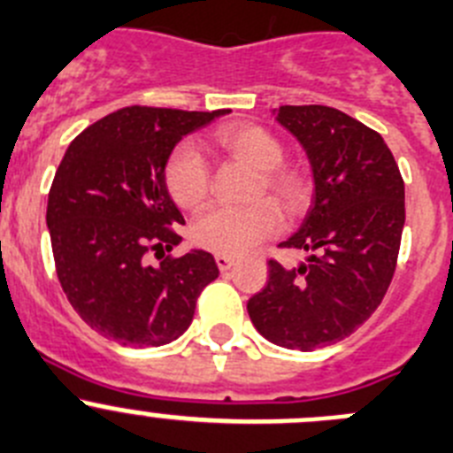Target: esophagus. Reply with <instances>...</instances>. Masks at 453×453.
Instances as JSON below:
<instances>
[{"label": "esophagus", "mask_w": 453, "mask_h": 453, "mask_svg": "<svg viewBox=\"0 0 453 453\" xmlns=\"http://www.w3.org/2000/svg\"><path fill=\"white\" fill-rule=\"evenodd\" d=\"M236 264V259L234 257H227V255H217V265H219V270H221V273H226V270H230L232 265Z\"/></svg>", "instance_id": "obj_1"}]
</instances>
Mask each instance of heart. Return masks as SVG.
Segmentation results:
<instances>
[{
    "mask_svg": "<svg viewBox=\"0 0 453 453\" xmlns=\"http://www.w3.org/2000/svg\"><path fill=\"white\" fill-rule=\"evenodd\" d=\"M217 142L232 158L261 172L259 189L273 194L286 210L299 212L306 205L311 194L308 180L295 169L279 167L284 160V147L270 131L255 125H230L217 131ZM165 183L180 207H196L210 188V169L201 151L189 142L176 147L165 167ZM279 226L281 214L273 201H257L248 207L217 205L198 214L192 239L205 250L239 257L274 234Z\"/></svg>",
    "mask_w": 453,
    "mask_h": 453,
    "instance_id": "heart-1",
    "label": "heart"
}]
</instances>
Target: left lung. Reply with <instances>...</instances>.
I'll use <instances>...</instances> for the list:
<instances>
[{
	"mask_svg": "<svg viewBox=\"0 0 453 453\" xmlns=\"http://www.w3.org/2000/svg\"><path fill=\"white\" fill-rule=\"evenodd\" d=\"M303 147L312 205L284 248L306 250L297 268L268 261V284L248 302L257 331L284 349L315 350L369 319L395 273L404 183L378 131L333 107L274 109Z\"/></svg>",
	"mask_w": 453,
	"mask_h": 453,
	"instance_id": "left-lung-1",
	"label": "left lung"
}]
</instances>
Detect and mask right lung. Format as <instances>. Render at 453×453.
I'll return each instance as SVG.
<instances>
[{
    "instance_id": "add662e5",
    "label": "right lung",
    "mask_w": 453,
    "mask_h": 453,
    "mask_svg": "<svg viewBox=\"0 0 453 453\" xmlns=\"http://www.w3.org/2000/svg\"><path fill=\"white\" fill-rule=\"evenodd\" d=\"M230 113L125 107L80 134L55 172L46 205L62 290L80 317L122 346H163L192 324L201 290L219 277L205 250L158 265L185 219L165 167L188 134Z\"/></svg>"
}]
</instances>
